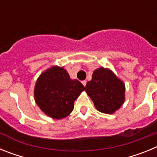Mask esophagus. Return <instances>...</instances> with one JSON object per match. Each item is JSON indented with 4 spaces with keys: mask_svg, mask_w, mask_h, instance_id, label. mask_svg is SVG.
I'll return each mask as SVG.
<instances>
[{
    "mask_svg": "<svg viewBox=\"0 0 157 157\" xmlns=\"http://www.w3.org/2000/svg\"><path fill=\"white\" fill-rule=\"evenodd\" d=\"M86 82H87L86 81V80H84V81L82 82V85L84 86H86Z\"/></svg>",
    "mask_w": 157,
    "mask_h": 157,
    "instance_id": "34e87169",
    "label": "esophagus"
}]
</instances>
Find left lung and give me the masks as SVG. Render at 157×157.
Masks as SVG:
<instances>
[{"label": "left lung", "mask_w": 157, "mask_h": 157, "mask_svg": "<svg viewBox=\"0 0 157 157\" xmlns=\"http://www.w3.org/2000/svg\"><path fill=\"white\" fill-rule=\"evenodd\" d=\"M86 92L99 112L112 114L125 101V85L111 70L96 69L92 79L86 86Z\"/></svg>", "instance_id": "8db88e82"}]
</instances>
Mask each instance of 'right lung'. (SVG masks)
<instances>
[{
    "label": "right lung",
    "mask_w": 157,
    "mask_h": 157,
    "mask_svg": "<svg viewBox=\"0 0 157 157\" xmlns=\"http://www.w3.org/2000/svg\"><path fill=\"white\" fill-rule=\"evenodd\" d=\"M84 90V86L78 80H72L63 67L54 66L37 78L34 99L44 113L59 120L73 111L75 101Z\"/></svg>",
    "instance_id": "1"
}]
</instances>
